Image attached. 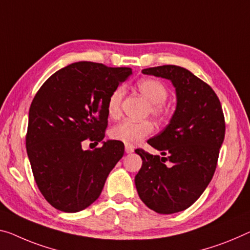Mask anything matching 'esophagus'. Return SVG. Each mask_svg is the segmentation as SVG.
Returning a JSON list of instances; mask_svg holds the SVG:
<instances>
[{
  "instance_id": "obj_1",
  "label": "esophagus",
  "mask_w": 250,
  "mask_h": 250,
  "mask_svg": "<svg viewBox=\"0 0 250 250\" xmlns=\"http://www.w3.org/2000/svg\"><path fill=\"white\" fill-rule=\"evenodd\" d=\"M125 152L127 153V154H130V153L134 152V147L129 146V145H125Z\"/></svg>"
}]
</instances>
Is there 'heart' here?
<instances>
[{
	"instance_id": "heart-1",
	"label": "heart",
	"mask_w": 250,
	"mask_h": 250,
	"mask_svg": "<svg viewBox=\"0 0 250 250\" xmlns=\"http://www.w3.org/2000/svg\"><path fill=\"white\" fill-rule=\"evenodd\" d=\"M138 90L151 103L149 113L153 116L164 120L167 116V109L164 102L168 97V90L162 83L156 79H142L137 83ZM125 89L122 86L115 88L110 93L106 103L107 114L109 117L116 118L121 114V105ZM153 124L149 121L134 122L123 121L110 129V137L126 145H136L153 132Z\"/></svg>"
}]
</instances>
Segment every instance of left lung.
Here are the masks:
<instances>
[{
	"instance_id": "obj_1",
	"label": "left lung",
	"mask_w": 250,
	"mask_h": 250,
	"mask_svg": "<svg viewBox=\"0 0 250 250\" xmlns=\"http://www.w3.org/2000/svg\"><path fill=\"white\" fill-rule=\"evenodd\" d=\"M142 72L171 80L176 108L167 127L147 141L163 156L135 149L143 161L136 190L149 209L175 213L193 205L212 179L225 138L224 113L212 88L186 68L167 64Z\"/></svg>"
}]
</instances>
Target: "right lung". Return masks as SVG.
<instances>
[{"mask_svg": "<svg viewBox=\"0 0 250 250\" xmlns=\"http://www.w3.org/2000/svg\"><path fill=\"white\" fill-rule=\"evenodd\" d=\"M130 75V68L79 61L49 77L34 96L26 152L37 186L53 208L78 212L89 207L124 155L122 142L103 140L107 99ZM87 138L103 146L83 151Z\"/></svg>", "mask_w": 250, "mask_h": 250, "instance_id": "1", "label": "right lung"}]
</instances>
